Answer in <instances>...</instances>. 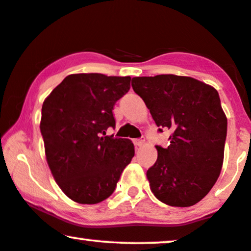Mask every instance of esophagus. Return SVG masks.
<instances>
[{"instance_id": "1", "label": "esophagus", "mask_w": 251, "mask_h": 251, "mask_svg": "<svg viewBox=\"0 0 251 251\" xmlns=\"http://www.w3.org/2000/svg\"><path fill=\"white\" fill-rule=\"evenodd\" d=\"M144 143H145V139H144L143 137H142V138H140V139H135V140H133V144H135L136 147L143 146Z\"/></svg>"}]
</instances>
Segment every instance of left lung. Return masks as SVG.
Instances as JSON below:
<instances>
[{
    "mask_svg": "<svg viewBox=\"0 0 251 251\" xmlns=\"http://www.w3.org/2000/svg\"><path fill=\"white\" fill-rule=\"evenodd\" d=\"M131 85L159 131H173L169 146H155L157 160L146 173L151 191L171 207L198 203L218 179L224 161L227 119L217 90L174 74L132 77Z\"/></svg>",
    "mask_w": 251,
    "mask_h": 251,
    "instance_id": "8db88e82",
    "label": "left lung"
}]
</instances>
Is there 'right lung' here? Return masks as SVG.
Segmentation results:
<instances>
[{"label": "right lung", "instance_id": "add662e5", "mask_svg": "<svg viewBox=\"0 0 251 251\" xmlns=\"http://www.w3.org/2000/svg\"><path fill=\"white\" fill-rule=\"evenodd\" d=\"M130 76L71 74L44 99L40 129L48 166L60 190L81 204H96L115 190L135 155L130 139L106 136L113 106Z\"/></svg>", "mask_w": 251, "mask_h": 251}]
</instances>
